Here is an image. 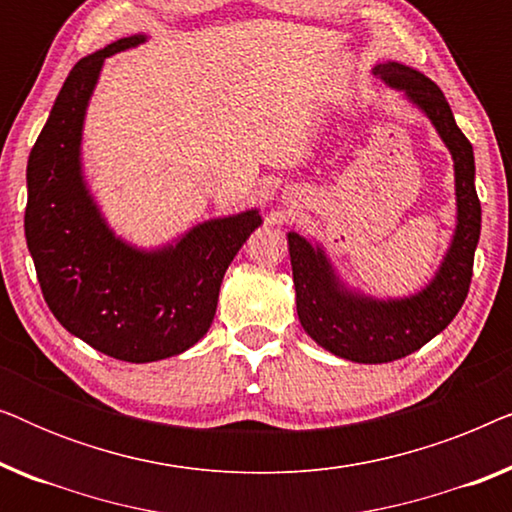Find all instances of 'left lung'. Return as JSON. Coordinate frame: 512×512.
Masks as SVG:
<instances>
[{
  "label": "left lung",
  "instance_id": "8db88e82",
  "mask_svg": "<svg viewBox=\"0 0 512 512\" xmlns=\"http://www.w3.org/2000/svg\"><path fill=\"white\" fill-rule=\"evenodd\" d=\"M389 88L422 109L454 160L457 228L436 277L410 298L380 300L354 289L335 275L326 251L303 235L289 233L296 286V310L305 333L328 352L356 363H389L424 347L457 317L473 277L480 240V200L475 193L473 146L454 121L443 90L417 69L382 62L373 69Z\"/></svg>",
  "mask_w": 512,
  "mask_h": 512
}]
</instances>
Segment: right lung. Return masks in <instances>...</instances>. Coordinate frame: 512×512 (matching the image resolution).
<instances>
[{"label": "right lung", "instance_id": "add662e5", "mask_svg": "<svg viewBox=\"0 0 512 512\" xmlns=\"http://www.w3.org/2000/svg\"><path fill=\"white\" fill-rule=\"evenodd\" d=\"M144 41L132 34L76 62L27 160L25 237L46 305L76 338L130 363L177 356L209 331L223 275L261 226L247 209L151 251L107 226L83 179V118L104 60Z\"/></svg>", "mask_w": 512, "mask_h": 512}]
</instances>
